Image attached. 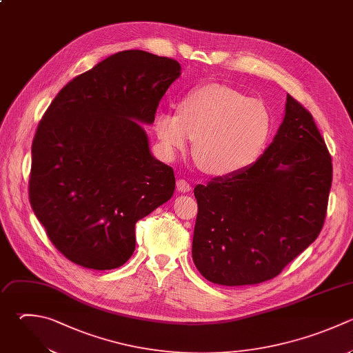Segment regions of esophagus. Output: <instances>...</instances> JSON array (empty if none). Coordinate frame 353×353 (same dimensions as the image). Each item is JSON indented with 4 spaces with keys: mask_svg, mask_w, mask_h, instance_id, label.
Instances as JSON below:
<instances>
[{
    "mask_svg": "<svg viewBox=\"0 0 353 353\" xmlns=\"http://www.w3.org/2000/svg\"><path fill=\"white\" fill-rule=\"evenodd\" d=\"M176 190L181 192V193H188V192L192 190V186L185 179H179L176 182Z\"/></svg>",
    "mask_w": 353,
    "mask_h": 353,
    "instance_id": "esophagus-1",
    "label": "esophagus"
}]
</instances>
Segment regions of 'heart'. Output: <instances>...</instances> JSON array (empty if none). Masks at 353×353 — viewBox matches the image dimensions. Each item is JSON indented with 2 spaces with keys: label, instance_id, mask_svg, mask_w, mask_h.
<instances>
[{
  "label": "heart",
  "instance_id": "b5f03b06",
  "mask_svg": "<svg viewBox=\"0 0 353 353\" xmlns=\"http://www.w3.org/2000/svg\"><path fill=\"white\" fill-rule=\"evenodd\" d=\"M153 130L167 157H176L196 139L197 165L210 175L232 176L261 157L273 119L261 101L223 84H204L182 95L178 114L159 112Z\"/></svg>",
  "mask_w": 353,
  "mask_h": 353
}]
</instances>
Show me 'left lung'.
<instances>
[{
    "label": "left lung",
    "instance_id": "left-lung-1",
    "mask_svg": "<svg viewBox=\"0 0 353 353\" xmlns=\"http://www.w3.org/2000/svg\"><path fill=\"white\" fill-rule=\"evenodd\" d=\"M331 181V156L312 114L287 95L263 154L239 174L194 188L196 268L221 285L273 279L319 236Z\"/></svg>",
    "mask_w": 353,
    "mask_h": 353
}]
</instances>
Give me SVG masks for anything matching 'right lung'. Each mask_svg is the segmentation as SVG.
<instances>
[{
  "mask_svg": "<svg viewBox=\"0 0 353 353\" xmlns=\"http://www.w3.org/2000/svg\"><path fill=\"white\" fill-rule=\"evenodd\" d=\"M181 65L117 52L66 84L39 124L29 197L52 244L95 270L124 265L135 223L171 199L175 176L150 153L152 124Z\"/></svg>",
  "mask_w": 353,
  "mask_h": 353,
  "instance_id": "right-lung-1",
  "label": "right lung"
}]
</instances>
